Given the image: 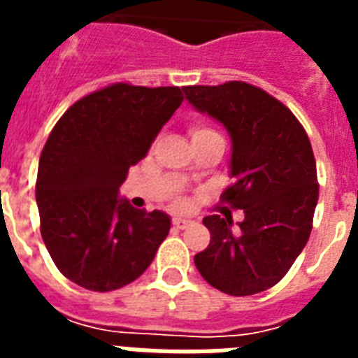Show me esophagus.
<instances>
[{"mask_svg": "<svg viewBox=\"0 0 358 358\" xmlns=\"http://www.w3.org/2000/svg\"><path fill=\"white\" fill-rule=\"evenodd\" d=\"M173 227L178 230H184L187 227H191V221L189 219H182V217H174L173 219Z\"/></svg>", "mask_w": 358, "mask_h": 358, "instance_id": "esophagus-1", "label": "esophagus"}]
</instances>
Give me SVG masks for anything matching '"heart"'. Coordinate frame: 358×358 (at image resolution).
<instances>
[{"label": "heart", "mask_w": 358, "mask_h": 358, "mask_svg": "<svg viewBox=\"0 0 358 358\" xmlns=\"http://www.w3.org/2000/svg\"><path fill=\"white\" fill-rule=\"evenodd\" d=\"M189 134H191V139H201V137H206V135H212L215 134L213 129H210L208 126H202V124H193L189 128ZM173 206L176 208V210H187L189 208V199L187 196H176L173 201Z\"/></svg>", "instance_id": "obj_1"}]
</instances>
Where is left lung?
<instances>
[{
    "mask_svg": "<svg viewBox=\"0 0 358 358\" xmlns=\"http://www.w3.org/2000/svg\"><path fill=\"white\" fill-rule=\"evenodd\" d=\"M184 92L191 106L229 129L234 184L221 201L245 213L238 232L232 219L204 217L212 239L195 255V266L223 294H260L289 271L312 232L320 185L310 139L295 115L260 87L227 81Z\"/></svg>",
    "mask_w": 358,
    "mask_h": 358,
    "instance_id": "8db88e82",
    "label": "left lung"
}]
</instances>
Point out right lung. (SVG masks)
Instances as JSON below:
<instances>
[{
	"mask_svg": "<svg viewBox=\"0 0 358 358\" xmlns=\"http://www.w3.org/2000/svg\"><path fill=\"white\" fill-rule=\"evenodd\" d=\"M182 102L180 87L113 83L80 98L53 126L36 174L41 234L59 271L81 288L134 282L167 238V213L137 210L119 187Z\"/></svg>",
	"mask_w": 358,
	"mask_h": 358,
	"instance_id": "1",
	"label": "right lung"
}]
</instances>
